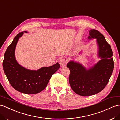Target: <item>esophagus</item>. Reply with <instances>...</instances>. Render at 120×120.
Wrapping results in <instances>:
<instances>
[{
    "mask_svg": "<svg viewBox=\"0 0 120 120\" xmlns=\"http://www.w3.org/2000/svg\"><path fill=\"white\" fill-rule=\"evenodd\" d=\"M66 62H66L65 59H64V58H61V59H60L59 60L60 65L62 66H65L66 65Z\"/></svg>",
    "mask_w": 120,
    "mask_h": 120,
    "instance_id": "1",
    "label": "esophagus"
}]
</instances>
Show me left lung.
<instances>
[{
    "instance_id": "obj_1",
    "label": "left lung",
    "mask_w": 120,
    "mask_h": 120,
    "mask_svg": "<svg viewBox=\"0 0 120 120\" xmlns=\"http://www.w3.org/2000/svg\"><path fill=\"white\" fill-rule=\"evenodd\" d=\"M96 38L101 60L89 69L71 61L67 67L70 70L69 82L72 90L81 96L95 95L101 92L108 83L114 67L112 51L104 36L95 29L89 31L88 39Z\"/></svg>"
}]
</instances>
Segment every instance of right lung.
<instances>
[{
	"label": "right lung",
	"instance_id": "obj_1",
	"mask_svg": "<svg viewBox=\"0 0 120 120\" xmlns=\"http://www.w3.org/2000/svg\"><path fill=\"white\" fill-rule=\"evenodd\" d=\"M23 33L24 32L18 33L6 50L3 69L8 82L15 90L27 94L38 93L47 87L52 75L60 68V65L57 62L38 70L27 69L19 65L15 58V51L18 39Z\"/></svg>",
	"mask_w": 120,
	"mask_h": 120
}]
</instances>
